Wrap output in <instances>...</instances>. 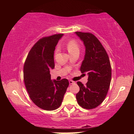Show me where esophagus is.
Segmentation results:
<instances>
[{"instance_id": "1", "label": "esophagus", "mask_w": 134, "mask_h": 134, "mask_svg": "<svg viewBox=\"0 0 134 134\" xmlns=\"http://www.w3.org/2000/svg\"><path fill=\"white\" fill-rule=\"evenodd\" d=\"M69 83L70 84V85H72V84H74V83H75V82H74V81H72V80H69Z\"/></svg>"}]
</instances>
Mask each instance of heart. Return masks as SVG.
<instances>
[{"label":"heart","instance_id":"b5f03b06","mask_svg":"<svg viewBox=\"0 0 134 134\" xmlns=\"http://www.w3.org/2000/svg\"><path fill=\"white\" fill-rule=\"evenodd\" d=\"M66 47L70 54L76 53V52H79V45L76 41L74 40L69 41L67 42Z\"/></svg>","mask_w":134,"mask_h":134}]
</instances>
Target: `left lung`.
Masks as SVG:
<instances>
[{
    "label": "left lung",
    "instance_id": "obj_1",
    "mask_svg": "<svg viewBox=\"0 0 134 134\" xmlns=\"http://www.w3.org/2000/svg\"><path fill=\"white\" fill-rule=\"evenodd\" d=\"M85 46V58L81 63V73L87 72L88 81L85 86L77 81L80 91L76 94L79 105L92 109L103 102L111 81L112 70L107 53L99 40L89 32H76Z\"/></svg>",
    "mask_w": 134,
    "mask_h": 134
}]
</instances>
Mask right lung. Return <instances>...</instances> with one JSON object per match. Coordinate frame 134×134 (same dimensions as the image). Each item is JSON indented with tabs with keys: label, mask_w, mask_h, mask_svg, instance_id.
Returning <instances> with one entry per match:
<instances>
[{
	"label": "right lung",
	"mask_w": 134,
	"mask_h": 134,
	"mask_svg": "<svg viewBox=\"0 0 134 134\" xmlns=\"http://www.w3.org/2000/svg\"><path fill=\"white\" fill-rule=\"evenodd\" d=\"M63 34L41 38L29 51L24 66V80L31 100L46 110L60 107L69 85V80H51L50 70L55 67L54 53Z\"/></svg>",
	"instance_id": "right-lung-1"
}]
</instances>
